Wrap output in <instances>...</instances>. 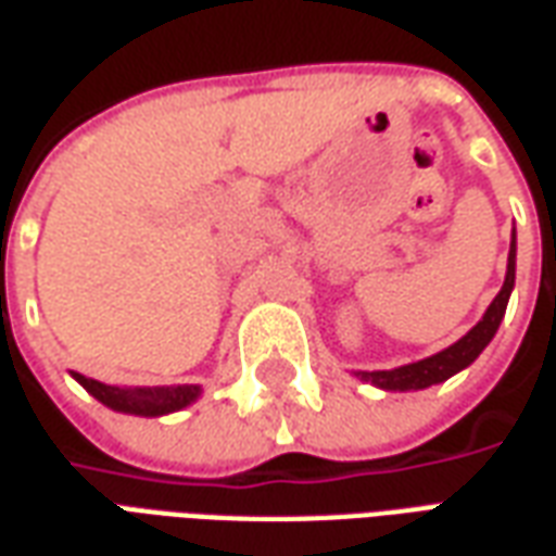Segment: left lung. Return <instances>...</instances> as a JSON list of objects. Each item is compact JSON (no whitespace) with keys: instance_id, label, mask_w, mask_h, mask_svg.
<instances>
[{"instance_id":"8db88e82","label":"left lung","mask_w":556,"mask_h":556,"mask_svg":"<svg viewBox=\"0 0 556 556\" xmlns=\"http://www.w3.org/2000/svg\"><path fill=\"white\" fill-rule=\"evenodd\" d=\"M513 283H516V237H513V245H509V263H506V278L501 293L494 295V302L485 311V317L465 338L456 340L453 346H447L439 355L424 358V362L406 364V367H396V370L358 372V376H362L364 382L379 384L384 391H417V388H429V384L444 382L453 372L468 367L489 346V340L494 338V331H497V326H501V319L506 314V302H509V293H513Z\"/></svg>"}]
</instances>
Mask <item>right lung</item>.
Wrapping results in <instances>:
<instances>
[{
    "label": "right lung",
    "instance_id": "add662e5",
    "mask_svg": "<svg viewBox=\"0 0 556 556\" xmlns=\"http://www.w3.org/2000/svg\"><path fill=\"white\" fill-rule=\"evenodd\" d=\"M76 382L83 384L88 394H94L103 406L115 408V412H127V415H168L177 408L189 406L198 400V384H168V388H124V384H109L88 379L83 372H73Z\"/></svg>",
    "mask_w": 556,
    "mask_h": 556
}]
</instances>
